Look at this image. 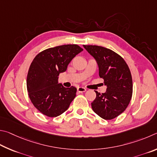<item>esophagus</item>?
Returning <instances> with one entry per match:
<instances>
[{"label": "esophagus", "instance_id": "34e87169", "mask_svg": "<svg viewBox=\"0 0 157 157\" xmlns=\"http://www.w3.org/2000/svg\"><path fill=\"white\" fill-rule=\"evenodd\" d=\"M77 91L79 92H85L86 91V89L83 87H78V88H77Z\"/></svg>", "mask_w": 157, "mask_h": 157}]
</instances>
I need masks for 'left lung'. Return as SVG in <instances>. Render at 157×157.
<instances>
[{
    "label": "left lung",
    "mask_w": 157,
    "mask_h": 157,
    "mask_svg": "<svg viewBox=\"0 0 157 157\" xmlns=\"http://www.w3.org/2000/svg\"><path fill=\"white\" fill-rule=\"evenodd\" d=\"M83 47L97 60L99 76L107 86L105 93L95 91L92 109L103 119H113L125 110L132 96L130 69L125 60L111 49L98 45Z\"/></svg>",
    "instance_id": "obj_1"
}]
</instances>
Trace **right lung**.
<instances>
[{
	"label": "right lung",
	"instance_id": "obj_1",
	"mask_svg": "<svg viewBox=\"0 0 157 157\" xmlns=\"http://www.w3.org/2000/svg\"><path fill=\"white\" fill-rule=\"evenodd\" d=\"M83 49L77 45L48 48L35 56L27 76V88L34 106L43 114L56 117L67 110L76 97V88L58 83L73 58Z\"/></svg>",
	"mask_w": 157,
	"mask_h": 157
}]
</instances>
